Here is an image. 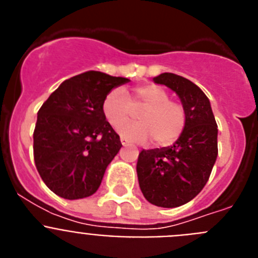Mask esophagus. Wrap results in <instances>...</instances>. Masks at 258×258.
<instances>
[{"mask_svg": "<svg viewBox=\"0 0 258 258\" xmlns=\"http://www.w3.org/2000/svg\"><path fill=\"white\" fill-rule=\"evenodd\" d=\"M120 142H121V145H122V146L129 145V141H127L126 138H124V137H121V138H120Z\"/></svg>", "mask_w": 258, "mask_h": 258, "instance_id": "1", "label": "esophagus"}]
</instances>
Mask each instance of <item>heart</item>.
<instances>
[{"mask_svg":"<svg viewBox=\"0 0 258 258\" xmlns=\"http://www.w3.org/2000/svg\"><path fill=\"white\" fill-rule=\"evenodd\" d=\"M141 108V123H123L133 115V109ZM102 109L113 127L124 124L118 129L124 138L141 142L152 137L157 146L173 145L183 133L187 120L183 104L170 99L169 93L155 84L136 86L129 95L113 89L104 98Z\"/></svg>","mask_w":258,"mask_h":258,"instance_id":"heart-1","label":"heart"}]
</instances>
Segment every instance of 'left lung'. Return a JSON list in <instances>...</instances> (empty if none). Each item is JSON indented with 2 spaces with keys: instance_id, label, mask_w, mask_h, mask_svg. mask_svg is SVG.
Instances as JSON below:
<instances>
[{
  "instance_id": "8db88e82",
  "label": "left lung",
  "mask_w": 258,
  "mask_h": 258,
  "mask_svg": "<svg viewBox=\"0 0 258 258\" xmlns=\"http://www.w3.org/2000/svg\"><path fill=\"white\" fill-rule=\"evenodd\" d=\"M154 81L177 93L187 120L174 145L140 152L137 174L151 204L175 208L192 200L208 182L218 154L217 122L207 95L190 80L166 72Z\"/></svg>"
}]
</instances>
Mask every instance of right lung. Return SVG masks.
Segmentation results:
<instances>
[{"label": "right lung", "mask_w": 258, "mask_h": 258, "mask_svg": "<svg viewBox=\"0 0 258 258\" xmlns=\"http://www.w3.org/2000/svg\"><path fill=\"white\" fill-rule=\"evenodd\" d=\"M127 81L89 71L61 83L38 109L33 157L42 181L58 197L83 199L99 188L122 146L102 106L115 86Z\"/></svg>", "instance_id": "right-lung-1"}]
</instances>
